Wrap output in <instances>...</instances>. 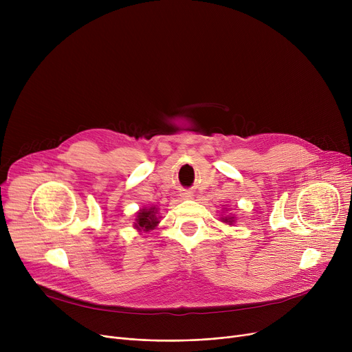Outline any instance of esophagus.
Masks as SVG:
<instances>
[{
  "label": "esophagus",
  "instance_id": "esophagus-1",
  "mask_svg": "<svg viewBox=\"0 0 352 352\" xmlns=\"http://www.w3.org/2000/svg\"><path fill=\"white\" fill-rule=\"evenodd\" d=\"M191 195H192V194H191V192H188V191H186V192H182V195H181V197H182V198H190V197H191Z\"/></svg>",
  "mask_w": 352,
  "mask_h": 352
}]
</instances>
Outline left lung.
<instances>
[{"label": "left lung", "mask_w": 352, "mask_h": 352, "mask_svg": "<svg viewBox=\"0 0 352 352\" xmlns=\"http://www.w3.org/2000/svg\"><path fill=\"white\" fill-rule=\"evenodd\" d=\"M228 219H230V218H228ZM228 219H227V218H226V219H224V221H226V223H230V221H228Z\"/></svg>", "instance_id": "left-lung-1"}]
</instances>
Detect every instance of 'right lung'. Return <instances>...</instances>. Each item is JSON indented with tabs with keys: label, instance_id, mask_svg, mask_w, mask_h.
Returning a JSON list of instances; mask_svg holds the SVG:
<instances>
[{
	"label": "right lung",
	"instance_id": "right-lung-1",
	"mask_svg": "<svg viewBox=\"0 0 352 352\" xmlns=\"http://www.w3.org/2000/svg\"><path fill=\"white\" fill-rule=\"evenodd\" d=\"M155 211L154 208L150 210H141L137 215V228L148 231V230H153L154 227H157L158 224V219L155 217Z\"/></svg>",
	"mask_w": 352,
	"mask_h": 352
}]
</instances>
